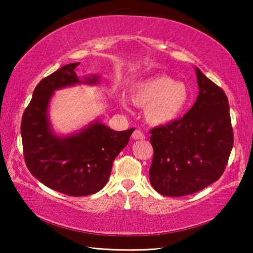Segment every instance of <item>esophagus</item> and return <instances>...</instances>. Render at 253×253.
I'll return each mask as SVG.
<instances>
[{"label":"esophagus","instance_id":"esophagus-1","mask_svg":"<svg viewBox=\"0 0 253 253\" xmlns=\"http://www.w3.org/2000/svg\"><path fill=\"white\" fill-rule=\"evenodd\" d=\"M131 137L134 139H144L145 138V135L143 134V131H140L139 129H136L134 132H132Z\"/></svg>","mask_w":253,"mask_h":253}]
</instances>
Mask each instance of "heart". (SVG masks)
<instances>
[{
  "mask_svg": "<svg viewBox=\"0 0 253 253\" xmlns=\"http://www.w3.org/2000/svg\"><path fill=\"white\" fill-rule=\"evenodd\" d=\"M130 100L145 107V118L151 125L161 126L179 117L188 104L190 93L184 84L160 75L136 84L130 90Z\"/></svg>",
  "mask_w": 253,
  "mask_h": 253,
  "instance_id": "heart-1",
  "label": "heart"
}]
</instances>
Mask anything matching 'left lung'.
I'll return each mask as SVG.
<instances>
[{
  "mask_svg": "<svg viewBox=\"0 0 253 253\" xmlns=\"http://www.w3.org/2000/svg\"><path fill=\"white\" fill-rule=\"evenodd\" d=\"M199 96L182 118L149 130V182L158 193L184 196L217 181L228 164L233 129L228 97L196 68Z\"/></svg>",
  "mask_w": 253,
  "mask_h": 253,
  "instance_id": "obj_1",
  "label": "left lung"
}]
</instances>
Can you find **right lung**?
<instances>
[{
    "instance_id": "right-lung-1",
    "label": "right lung",
    "mask_w": 253,
    "mask_h": 253,
    "mask_svg": "<svg viewBox=\"0 0 253 253\" xmlns=\"http://www.w3.org/2000/svg\"><path fill=\"white\" fill-rule=\"evenodd\" d=\"M78 66L69 63L42 79L21 122L27 168L45 186L70 196L90 195L106 185L115 158L135 130L116 131L96 123L65 138L52 134L46 116L50 98L53 90L80 83L75 72ZM97 80V77L88 78L87 84Z\"/></svg>"
}]
</instances>
